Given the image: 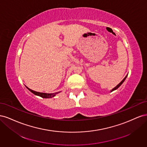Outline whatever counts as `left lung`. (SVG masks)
<instances>
[{
  "label": "left lung",
  "instance_id": "left-lung-1",
  "mask_svg": "<svg viewBox=\"0 0 147 147\" xmlns=\"http://www.w3.org/2000/svg\"><path fill=\"white\" fill-rule=\"evenodd\" d=\"M127 75H126V76L125 77H124V78L123 80L121 82H120L118 84V85H117L116 86H115L114 88H113L112 89V90H111L110 91V92H112V91H115V90H117V89L120 86H121V84H123V83L124 82V80H126V77H127Z\"/></svg>",
  "mask_w": 147,
  "mask_h": 147
}]
</instances>
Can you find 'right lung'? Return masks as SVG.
Here are the masks:
<instances>
[{
    "label": "right lung",
    "instance_id": "obj_1",
    "mask_svg": "<svg viewBox=\"0 0 147 147\" xmlns=\"http://www.w3.org/2000/svg\"><path fill=\"white\" fill-rule=\"evenodd\" d=\"M26 88H27L31 92H32L33 94H34L35 95L43 97V98H51V97H53L54 96H55L57 94H58V93L61 92V91H59V92H55V93H44V92H40L33 91L32 90H30V88H29L27 86H26Z\"/></svg>",
    "mask_w": 147,
    "mask_h": 147
}]
</instances>
